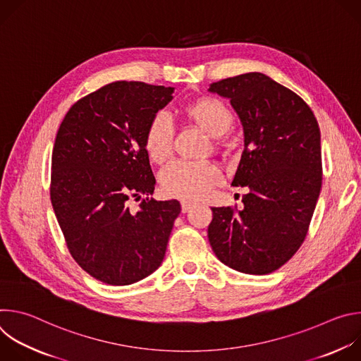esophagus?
I'll return each mask as SVG.
<instances>
[{
  "mask_svg": "<svg viewBox=\"0 0 361 361\" xmlns=\"http://www.w3.org/2000/svg\"><path fill=\"white\" fill-rule=\"evenodd\" d=\"M191 209H192V204L191 202H188V201H183L181 202V212L183 213H188Z\"/></svg>",
  "mask_w": 361,
  "mask_h": 361,
  "instance_id": "obj_1",
  "label": "esophagus"
}]
</instances>
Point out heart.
Wrapping results in <instances>:
<instances>
[{
    "label": "heart",
    "mask_w": 361,
    "mask_h": 361,
    "mask_svg": "<svg viewBox=\"0 0 361 361\" xmlns=\"http://www.w3.org/2000/svg\"><path fill=\"white\" fill-rule=\"evenodd\" d=\"M187 116L212 137L224 135L233 126V114L223 101L205 97L187 107ZM174 124L169 113L154 117L145 135V149L152 161H166L173 151ZM221 181V171L210 161H173L160 174L164 192L184 201L204 198Z\"/></svg>",
    "instance_id": "heart-1"
}]
</instances>
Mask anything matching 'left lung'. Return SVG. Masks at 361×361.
<instances>
[{"instance_id":"left-lung-1","label":"left lung","mask_w":361,"mask_h":361,"mask_svg":"<svg viewBox=\"0 0 361 361\" xmlns=\"http://www.w3.org/2000/svg\"><path fill=\"white\" fill-rule=\"evenodd\" d=\"M243 126L233 180L247 187L243 210L213 207L209 241L217 259L245 274H269L298 250L322 190V138L302 98L263 73L213 82Z\"/></svg>"}]
</instances>
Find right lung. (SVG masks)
Instances as JSON below:
<instances>
[{
	"mask_svg": "<svg viewBox=\"0 0 361 361\" xmlns=\"http://www.w3.org/2000/svg\"><path fill=\"white\" fill-rule=\"evenodd\" d=\"M174 87L116 81L78 99L53 148L51 204L67 247L94 279L128 286L156 271L166 255L177 200L156 201L145 135ZM147 197L133 212L131 197Z\"/></svg>",
	"mask_w": 361,
	"mask_h": 361,
	"instance_id": "obj_1",
	"label": "right lung"
}]
</instances>
